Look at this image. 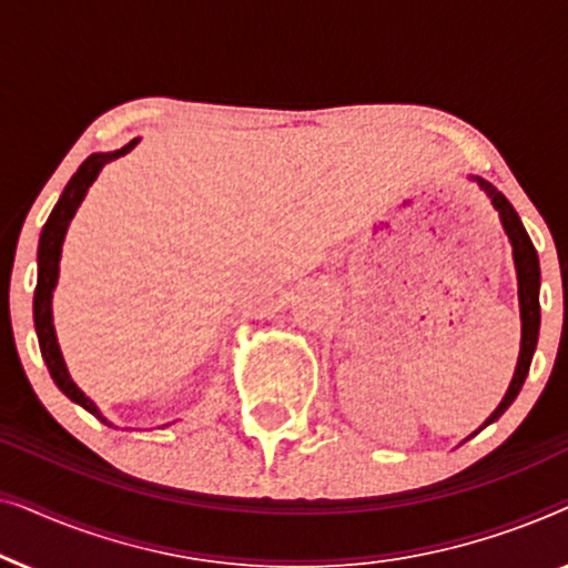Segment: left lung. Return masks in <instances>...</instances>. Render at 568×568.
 I'll use <instances>...</instances> for the list:
<instances>
[{
  "mask_svg": "<svg viewBox=\"0 0 568 568\" xmlns=\"http://www.w3.org/2000/svg\"><path fill=\"white\" fill-rule=\"evenodd\" d=\"M476 181L480 189L486 191V196L491 199L496 212H499L504 232L509 235L511 251H515V266H517V282H519V315H523V346H519L515 377H511V385H509L507 395H504V400L499 403V408H496L494 414L488 416V422L484 424V426H488L511 406V400H515L517 393L523 390L527 369H530L532 352H535V344H538V331H540V302H538L540 263H538V253H535L532 240L525 232L523 222H519L515 206L509 204L507 196H504L496 185L484 181V178H476Z\"/></svg>",
  "mask_w": 568,
  "mask_h": 568,
  "instance_id": "8db88e82",
  "label": "left lung"
}]
</instances>
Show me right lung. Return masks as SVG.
I'll list each match as a JSON object with an SVG mask.
<instances>
[{"instance_id":"add662e5","label":"right lung","mask_w":568,"mask_h":568,"mask_svg":"<svg viewBox=\"0 0 568 568\" xmlns=\"http://www.w3.org/2000/svg\"><path fill=\"white\" fill-rule=\"evenodd\" d=\"M134 144H136V139H131L126 146H121V150L90 154V158L82 162L80 170L72 175V181L67 183V189H64V193H61V199L57 201V206H53L51 216L45 220L43 232H41V243H38V284H36V294H33V321H36L38 344H41L45 367H49L53 383L59 385V390L64 393L67 398L80 403L82 408H88L90 414L98 416L103 424H108V422L100 416L95 403H92L88 395H84L80 387L72 383V377H69V372H67V364H64V359H61L57 333H53V323H51V292H53V286H57V278H59L61 243H64L67 227H69V222H72L77 206L82 204L84 193H88V189L98 178L100 170H103L105 165H111L113 160L123 158L126 152H131V146Z\"/></svg>"}]
</instances>
